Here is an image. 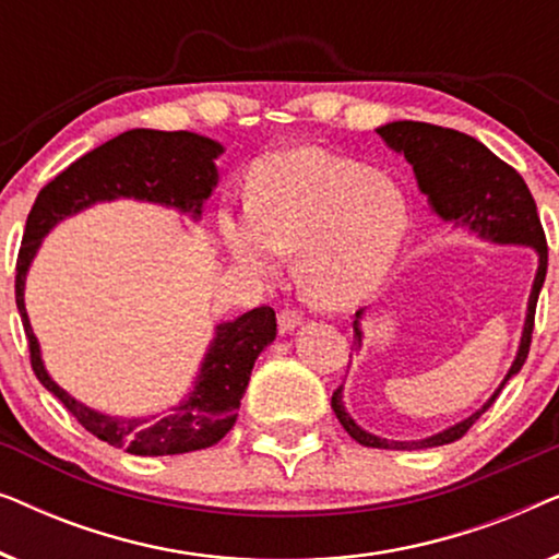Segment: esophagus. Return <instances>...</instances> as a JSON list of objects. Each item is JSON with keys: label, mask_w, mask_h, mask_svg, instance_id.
Returning a JSON list of instances; mask_svg holds the SVG:
<instances>
[{"label": "esophagus", "mask_w": 559, "mask_h": 559, "mask_svg": "<svg viewBox=\"0 0 559 559\" xmlns=\"http://www.w3.org/2000/svg\"><path fill=\"white\" fill-rule=\"evenodd\" d=\"M300 323H302V316L295 308H285L280 312V333L295 331V328Z\"/></svg>", "instance_id": "1"}]
</instances>
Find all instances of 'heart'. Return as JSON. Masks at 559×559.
Masks as SVG:
<instances>
[{
    "instance_id": "1",
    "label": "heart",
    "mask_w": 559,
    "mask_h": 559,
    "mask_svg": "<svg viewBox=\"0 0 559 559\" xmlns=\"http://www.w3.org/2000/svg\"><path fill=\"white\" fill-rule=\"evenodd\" d=\"M407 203L384 173L318 147L274 152L254 167L249 203H224L218 228L234 262L277 277L297 254L300 287L325 308H348L386 280L404 231Z\"/></svg>"
}]
</instances>
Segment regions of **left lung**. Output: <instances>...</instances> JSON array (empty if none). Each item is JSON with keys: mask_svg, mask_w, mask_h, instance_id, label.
Listing matches in <instances>:
<instances>
[{"mask_svg": "<svg viewBox=\"0 0 559 559\" xmlns=\"http://www.w3.org/2000/svg\"><path fill=\"white\" fill-rule=\"evenodd\" d=\"M377 132L389 147L404 155V159L412 165L419 190L427 195L432 211L442 221L468 228L478 239L493 243H524V247H532L537 251L539 259L530 302H526V320L514 364H511V369L503 377L499 389L471 417H465L453 427H448V430L435 432L425 440H386L366 432L364 427L354 423V417L343 407V386L333 392L331 407L335 417H338L343 430L356 442H361V445L384 450L438 448L463 438L473 427V423L496 402V396L501 394L507 381L522 371L532 346L537 297L547 277V239L537 216V203H534L524 178L514 167L496 157L486 144H480L478 140H473V136L463 132H455V129L425 124V121H392V124L379 127ZM361 318L364 310H358L354 320V346H350V350H358L364 343Z\"/></svg>", "mask_w": 559, "mask_h": 559, "instance_id": "1", "label": "left lung"}]
</instances>
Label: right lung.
Instances as JSON below:
<instances>
[{
	"mask_svg": "<svg viewBox=\"0 0 559 559\" xmlns=\"http://www.w3.org/2000/svg\"><path fill=\"white\" fill-rule=\"evenodd\" d=\"M221 152L224 147L218 142L195 132L129 129L56 175L37 193L27 216L17 254L14 300L25 325L35 377L91 435L132 455L193 453L216 445L231 430L257 356L277 338L274 310L262 305L228 323H218L216 338L211 341L209 354L203 358L193 392L165 415L127 419L104 415L73 400L45 371L40 343L25 310L27 270L50 228L94 203L134 198V201L178 209L198 221L203 213V201L218 182L216 157Z\"/></svg>",
	"mask_w": 559,
	"mask_h": 559,
	"instance_id": "right-lung-1",
	"label": "right lung"
}]
</instances>
